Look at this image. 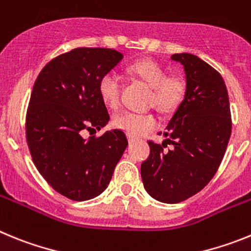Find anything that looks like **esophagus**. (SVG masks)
<instances>
[{"mask_svg": "<svg viewBox=\"0 0 251 251\" xmlns=\"http://www.w3.org/2000/svg\"><path fill=\"white\" fill-rule=\"evenodd\" d=\"M128 141H129V143H132V142H134V141H136V137L129 136V134H128Z\"/></svg>", "mask_w": 251, "mask_h": 251, "instance_id": "esophagus-1", "label": "esophagus"}]
</instances>
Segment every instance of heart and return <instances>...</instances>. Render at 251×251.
<instances>
[{"mask_svg":"<svg viewBox=\"0 0 251 251\" xmlns=\"http://www.w3.org/2000/svg\"><path fill=\"white\" fill-rule=\"evenodd\" d=\"M127 72L130 76L145 81L151 88V104L162 112L175 109L185 94V81L179 75H167V70L156 60L142 59L129 64ZM121 80L115 73H105L99 79L98 92L108 108L115 109L121 101ZM157 119L152 113L122 112L113 118V126L129 136L137 137L156 127Z\"/></svg>","mask_w":251,"mask_h":251,"instance_id":"b5f03b06","label":"heart"}]
</instances>
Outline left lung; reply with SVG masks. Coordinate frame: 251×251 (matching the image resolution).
I'll return each mask as SVG.
<instances>
[{
    "instance_id": "left-lung-1",
    "label": "left lung",
    "mask_w": 251,
    "mask_h": 251,
    "mask_svg": "<svg viewBox=\"0 0 251 251\" xmlns=\"http://www.w3.org/2000/svg\"><path fill=\"white\" fill-rule=\"evenodd\" d=\"M171 59L185 69V99L166 127L168 138L162 145L148 142L150 157L141 176L154 200L177 203L200 192L219 170L231 134V114L225 81L212 66L186 52ZM166 141L174 147L166 150Z\"/></svg>"
}]
</instances>
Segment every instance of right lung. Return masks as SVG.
I'll return each mask as SVG.
<instances>
[{
    "mask_svg": "<svg viewBox=\"0 0 251 251\" xmlns=\"http://www.w3.org/2000/svg\"><path fill=\"white\" fill-rule=\"evenodd\" d=\"M122 59L113 49L77 48L46 64L34 84L26 114L28 150L46 182L70 200L100 195L128 146L121 129L83 137L109 122L98 83Z\"/></svg>",
    "mask_w": 251,
    "mask_h": 251,
    "instance_id": "right-lung-1",
    "label": "right lung"
}]
</instances>
